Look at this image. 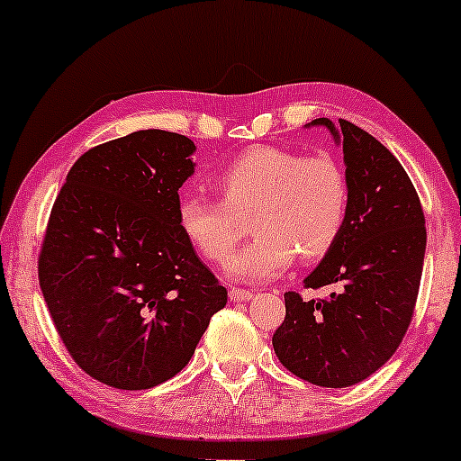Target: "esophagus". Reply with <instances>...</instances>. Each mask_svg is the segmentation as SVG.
I'll return each mask as SVG.
<instances>
[{
    "label": "esophagus",
    "instance_id": "obj_1",
    "mask_svg": "<svg viewBox=\"0 0 461 461\" xmlns=\"http://www.w3.org/2000/svg\"><path fill=\"white\" fill-rule=\"evenodd\" d=\"M256 294L251 293V290H238V288H231L230 290V299L231 301H251Z\"/></svg>",
    "mask_w": 461,
    "mask_h": 461
}]
</instances>
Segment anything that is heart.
<instances>
[{"instance_id":"1","label":"heart","mask_w":461,"mask_h":461,"mask_svg":"<svg viewBox=\"0 0 461 461\" xmlns=\"http://www.w3.org/2000/svg\"><path fill=\"white\" fill-rule=\"evenodd\" d=\"M223 199L184 194L177 219L184 236L210 262H223L242 236L256 234L225 262L234 282L260 284L288 271L297 253L325 256L345 230L351 190L330 156L305 158L279 147L242 151L216 176Z\"/></svg>"}]
</instances>
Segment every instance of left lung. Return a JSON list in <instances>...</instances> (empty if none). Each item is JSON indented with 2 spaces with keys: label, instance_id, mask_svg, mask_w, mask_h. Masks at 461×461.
<instances>
[{
  "label": "left lung",
  "instance_id": "left-lung-1",
  "mask_svg": "<svg viewBox=\"0 0 461 461\" xmlns=\"http://www.w3.org/2000/svg\"><path fill=\"white\" fill-rule=\"evenodd\" d=\"M330 130L345 153L351 203L345 230L303 284L340 285L327 299L285 293V319L273 348L290 373L322 388L370 377L403 340L420 285L427 230L405 168L377 139L340 119Z\"/></svg>",
  "mask_w": 461,
  "mask_h": 461
}]
</instances>
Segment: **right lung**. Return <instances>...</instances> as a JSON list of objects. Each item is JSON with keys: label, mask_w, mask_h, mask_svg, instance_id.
Returning <instances> with one entry per match:
<instances>
[{"label": "right lung", "mask_w": 461, "mask_h": 461, "mask_svg": "<svg viewBox=\"0 0 461 461\" xmlns=\"http://www.w3.org/2000/svg\"><path fill=\"white\" fill-rule=\"evenodd\" d=\"M194 142L140 130L68 171L47 223L39 282L67 351L93 379L149 390L193 357L227 290L177 219Z\"/></svg>", "instance_id": "obj_1"}]
</instances>
